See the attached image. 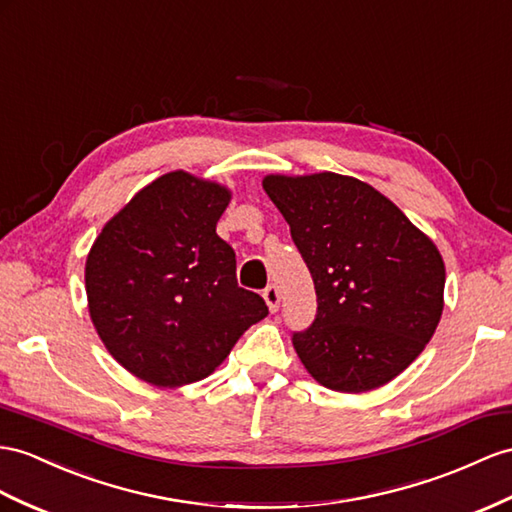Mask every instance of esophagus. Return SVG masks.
I'll use <instances>...</instances> for the list:
<instances>
[{
    "mask_svg": "<svg viewBox=\"0 0 512 512\" xmlns=\"http://www.w3.org/2000/svg\"><path fill=\"white\" fill-rule=\"evenodd\" d=\"M264 298H266L268 309H270L272 313L279 309V300H281V294H279V290H277V285H268L266 290H264Z\"/></svg>",
    "mask_w": 512,
    "mask_h": 512,
    "instance_id": "esophagus-1",
    "label": "esophagus"
}]
</instances>
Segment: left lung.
I'll use <instances>...</instances> for the list:
<instances>
[{"label":"left lung","mask_w":512,"mask_h":512,"mask_svg":"<svg viewBox=\"0 0 512 512\" xmlns=\"http://www.w3.org/2000/svg\"><path fill=\"white\" fill-rule=\"evenodd\" d=\"M264 190L316 285V320L292 335L307 372L344 393L389 383L441 320L445 266L437 246L355 177L268 175Z\"/></svg>","instance_id":"left-lung-1"}]
</instances>
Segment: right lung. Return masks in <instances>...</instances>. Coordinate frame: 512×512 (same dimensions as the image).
<instances>
[{"label":"right lung","mask_w":512,"mask_h":512,"mask_svg":"<svg viewBox=\"0 0 512 512\" xmlns=\"http://www.w3.org/2000/svg\"><path fill=\"white\" fill-rule=\"evenodd\" d=\"M231 192L183 170L142 188L86 259L95 329L127 372L157 387L201 381L268 316L235 279L233 248L216 222Z\"/></svg>","instance_id":"add662e5"}]
</instances>
